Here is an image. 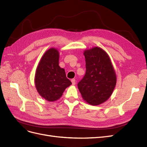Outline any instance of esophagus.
<instances>
[{
	"instance_id": "esophagus-1",
	"label": "esophagus",
	"mask_w": 147,
	"mask_h": 147,
	"mask_svg": "<svg viewBox=\"0 0 147 147\" xmlns=\"http://www.w3.org/2000/svg\"><path fill=\"white\" fill-rule=\"evenodd\" d=\"M71 82H72L73 85H75L76 84V80H75V79H71Z\"/></svg>"
}]
</instances>
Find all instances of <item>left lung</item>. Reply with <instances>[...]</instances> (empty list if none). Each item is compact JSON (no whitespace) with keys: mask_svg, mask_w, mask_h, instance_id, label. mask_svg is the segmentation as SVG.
<instances>
[{"mask_svg":"<svg viewBox=\"0 0 147 147\" xmlns=\"http://www.w3.org/2000/svg\"><path fill=\"white\" fill-rule=\"evenodd\" d=\"M86 73L78 83L79 90L87 103L97 106L111 97L117 83V76L109 55L96 46L84 52Z\"/></svg>","mask_w":147,"mask_h":147,"instance_id":"1","label":"left lung"}]
</instances>
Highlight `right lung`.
Here are the masks:
<instances>
[{"instance_id": "1", "label": "right lung", "mask_w": 147, "mask_h": 147, "mask_svg": "<svg viewBox=\"0 0 147 147\" xmlns=\"http://www.w3.org/2000/svg\"><path fill=\"white\" fill-rule=\"evenodd\" d=\"M59 55L58 49L55 48L47 50L39 61L35 74L38 93L50 102L58 100L72 84L66 76L65 69L59 65Z\"/></svg>"}]
</instances>
